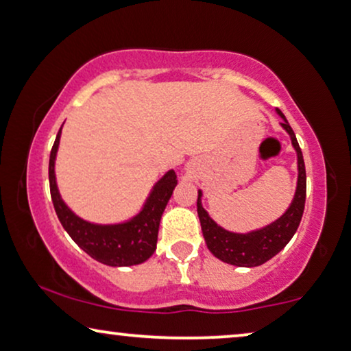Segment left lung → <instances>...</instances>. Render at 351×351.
<instances>
[{"mask_svg": "<svg viewBox=\"0 0 351 351\" xmlns=\"http://www.w3.org/2000/svg\"><path fill=\"white\" fill-rule=\"evenodd\" d=\"M276 112L282 117L280 125L290 135L292 147L297 152V162H298V180L297 190H295L293 199L287 211L279 219H276L266 227L261 229L247 232V234H237V232H229L224 227L217 226L215 221L208 215L206 209L202 204V190H198L197 199V211L199 222H202V230L204 242L208 245V250L217 259L240 267H254L265 265L272 256H276L290 239L297 232L300 221H302L304 199H306V171H304V161L302 149L297 142L292 127L289 121L282 114L280 109H276Z\"/></svg>", "mask_w": 351, "mask_h": 351, "instance_id": "8db88e82", "label": "left lung"}]
</instances>
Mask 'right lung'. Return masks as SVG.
<instances>
[{"mask_svg":"<svg viewBox=\"0 0 351 351\" xmlns=\"http://www.w3.org/2000/svg\"><path fill=\"white\" fill-rule=\"evenodd\" d=\"M61 129L49 153L48 169L49 192H51L53 206L59 222L86 254L103 265L112 267L142 265L156 250L159 221L177 185L176 172L172 169L167 171L154 184L142 211L132 219L119 222V224H93V222L84 221L62 202L58 190L54 161H56Z\"/></svg>","mask_w":351,"mask_h":351,"instance_id":"right-lung-1","label":"right lung"}]
</instances>
